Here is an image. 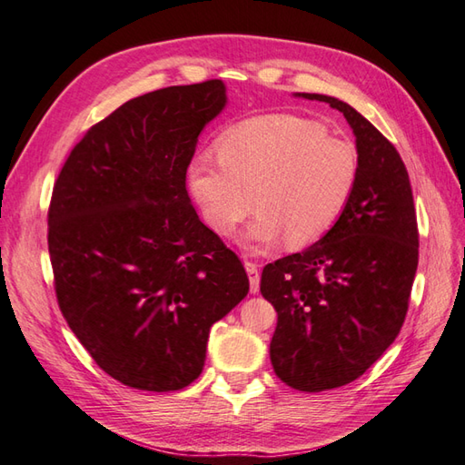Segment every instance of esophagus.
<instances>
[{"instance_id": "1", "label": "esophagus", "mask_w": 465, "mask_h": 465, "mask_svg": "<svg viewBox=\"0 0 465 465\" xmlns=\"http://www.w3.org/2000/svg\"><path fill=\"white\" fill-rule=\"evenodd\" d=\"M244 271H246V274H249V281H251V292L252 294H256L259 292V288H261V276H259V264L256 262H252V261H246L244 262Z\"/></svg>"}]
</instances>
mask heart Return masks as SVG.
<instances>
[{"label":"heart","mask_w":465,"mask_h":465,"mask_svg":"<svg viewBox=\"0 0 465 465\" xmlns=\"http://www.w3.org/2000/svg\"><path fill=\"white\" fill-rule=\"evenodd\" d=\"M358 177L352 141L292 113L246 119L221 137L219 157L204 151L189 164L191 194L216 234H231L252 206L261 211L246 232L256 249L284 236L291 246L322 239L344 214Z\"/></svg>","instance_id":"1"}]
</instances>
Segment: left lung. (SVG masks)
Listing matches in <instances>:
<instances>
[{
    "label": "left lung",
    "mask_w": 465,
    "mask_h": 465,
    "mask_svg": "<svg viewBox=\"0 0 465 465\" xmlns=\"http://www.w3.org/2000/svg\"><path fill=\"white\" fill-rule=\"evenodd\" d=\"M356 137L360 177L322 239L266 264L261 292L278 314L271 362L284 384L322 391L362 376L404 324L418 268V223L406 164L366 117L336 97Z\"/></svg>",
    "instance_id": "1"
}]
</instances>
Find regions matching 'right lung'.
<instances>
[{
  "label": "right lung",
  "mask_w": 465,
  "mask_h": 465,
  "mask_svg": "<svg viewBox=\"0 0 465 465\" xmlns=\"http://www.w3.org/2000/svg\"><path fill=\"white\" fill-rule=\"evenodd\" d=\"M226 105L221 79L123 103L71 151L47 213L61 312L121 384L174 391L197 380L211 326L249 276L187 193L201 131Z\"/></svg>",
  "instance_id": "obj_1"
}]
</instances>
